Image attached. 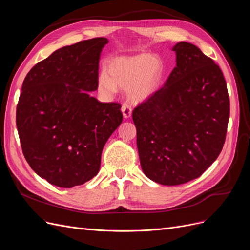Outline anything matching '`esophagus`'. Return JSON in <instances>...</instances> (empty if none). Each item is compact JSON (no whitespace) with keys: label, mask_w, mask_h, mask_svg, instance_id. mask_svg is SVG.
<instances>
[{"label":"esophagus","mask_w":250,"mask_h":250,"mask_svg":"<svg viewBox=\"0 0 250 250\" xmlns=\"http://www.w3.org/2000/svg\"><path fill=\"white\" fill-rule=\"evenodd\" d=\"M121 109H122V113H123V117H124L125 119L130 118V116H131V114H132V108H131L130 106L127 105V104H123Z\"/></svg>","instance_id":"esophagus-1"}]
</instances>
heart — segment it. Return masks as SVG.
<instances>
[{"label": "heart", "mask_w": 250, "mask_h": 250, "mask_svg": "<svg viewBox=\"0 0 250 250\" xmlns=\"http://www.w3.org/2000/svg\"><path fill=\"white\" fill-rule=\"evenodd\" d=\"M106 70L98 74L97 87L101 94L111 96L122 88L132 102L142 103L160 89L166 65L160 57L145 53L111 59Z\"/></svg>", "instance_id": "heart-1"}]
</instances>
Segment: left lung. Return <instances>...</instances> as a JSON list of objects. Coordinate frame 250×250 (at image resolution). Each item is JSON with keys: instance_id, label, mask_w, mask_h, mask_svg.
I'll return each mask as SVG.
<instances>
[{"instance_id": "8db88e82", "label": "left lung", "mask_w": 250, "mask_h": 250, "mask_svg": "<svg viewBox=\"0 0 250 250\" xmlns=\"http://www.w3.org/2000/svg\"><path fill=\"white\" fill-rule=\"evenodd\" d=\"M176 67L163 88L132 113L144 174L173 186L199 178L220 154L229 117L218 65L189 42H178Z\"/></svg>"}]
</instances>
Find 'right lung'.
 I'll use <instances>...</instances> for the list:
<instances>
[{
    "label": "right lung",
    "mask_w": 250,
    "mask_h": 250,
    "mask_svg": "<svg viewBox=\"0 0 250 250\" xmlns=\"http://www.w3.org/2000/svg\"><path fill=\"white\" fill-rule=\"evenodd\" d=\"M104 37L55 50L22 83L16 127L25 160L48 183L62 188L95 177L109 136L122 123L119 103L90 95L98 89Z\"/></svg>",
    "instance_id": "right-lung-1"
}]
</instances>
